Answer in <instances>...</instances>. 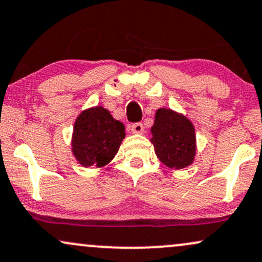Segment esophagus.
Segmentation results:
<instances>
[{
  "instance_id": "34e87169",
  "label": "esophagus",
  "mask_w": 262,
  "mask_h": 262,
  "mask_svg": "<svg viewBox=\"0 0 262 262\" xmlns=\"http://www.w3.org/2000/svg\"><path fill=\"white\" fill-rule=\"evenodd\" d=\"M130 130L134 134H141L144 132V125L141 123H134L130 125Z\"/></svg>"
}]
</instances>
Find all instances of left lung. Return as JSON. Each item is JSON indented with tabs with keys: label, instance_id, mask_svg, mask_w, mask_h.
Listing matches in <instances>:
<instances>
[{
	"label": "left lung",
	"instance_id": "left-lung-1",
	"mask_svg": "<svg viewBox=\"0 0 262 262\" xmlns=\"http://www.w3.org/2000/svg\"><path fill=\"white\" fill-rule=\"evenodd\" d=\"M150 132L157 159L168 168L182 169L194 162L195 128L184 115L171 108H159Z\"/></svg>",
	"mask_w": 262,
	"mask_h": 262
}]
</instances>
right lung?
I'll return each instance as SVG.
<instances>
[{
    "label": "right lung",
    "mask_w": 262,
    "mask_h": 262,
    "mask_svg": "<svg viewBox=\"0 0 262 262\" xmlns=\"http://www.w3.org/2000/svg\"><path fill=\"white\" fill-rule=\"evenodd\" d=\"M125 137L124 124L102 106L84 110L74 122L72 152L83 167H103L112 161Z\"/></svg>",
    "instance_id": "right-lung-1"
}]
</instances>
